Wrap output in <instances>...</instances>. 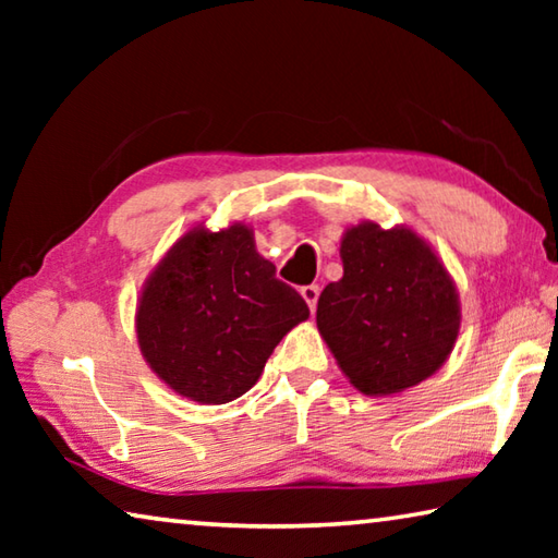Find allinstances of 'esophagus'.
Segmentation results:
<instances>
[{
	"label": "esophagus",
	"mask_w": 558,
	"mask_h": 558,
	"mask_svg": "<svg viewBox=\"0 0 558 558\" xmlns=\"http://www.w3.org/2000/svg\"><path fill=\"white\" fill-rule=\"evenodd\" d=\"M300 295H302V300L307 302V307L315 313L317 298H319V288H317V286H305V288H300Z\"/></svg>",
	"instance_id": "34e87169"
}]
</instances>
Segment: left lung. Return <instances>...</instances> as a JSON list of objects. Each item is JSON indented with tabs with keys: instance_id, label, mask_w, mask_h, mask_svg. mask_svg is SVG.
Returning a JSON list of instances; mask_svg holds the SVG:
<instances>
[{
	"instance_id": "1",
	"label": "left lung",
	"mask_w": 558,
	"mask_h": 558,
	"mask_svg": "<svg viewBox=\"0 0 558 558\" xmlns=\"http://www.w3.org/2000/svg\"><path fill=\"white\" fill-rule=\"evenodd\" d=\"M344 276L317 300V329L366 396H393L436 374L460 332V295L433 245L409 226H349Z\"/></svg>"
}]
</instances>
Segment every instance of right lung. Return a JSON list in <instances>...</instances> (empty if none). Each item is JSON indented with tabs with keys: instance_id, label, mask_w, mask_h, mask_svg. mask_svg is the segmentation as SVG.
<instances>
[{
	"instance_id": "right-lung-1",
	"label": "right lung",
	"mask_w": 558,
	"mask_h": 558,
	"mask_svg": "<svg viewBox=\"0 0 558 558\" xmlns=\"http://www.w3.org/2000/svg\"><path fill=\"white\" fill-rule=\"evenodd\" d=\"M310 310L256 248L241 221L189 229L149 272L135 332L145 362L174 393L219 405L260 379L263 366Z\"/></svg>"
}]
</instances>
